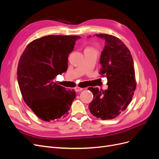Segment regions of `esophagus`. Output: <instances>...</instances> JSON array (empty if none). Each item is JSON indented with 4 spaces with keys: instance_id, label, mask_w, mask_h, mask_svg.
<instances>
[{
    "instance_id": "obj_1",
    "label": "esophagus",
    "mask_w": 159,
    "mask_h": 159,
    "mask_svg": "<svg viewBox=\"0 0 159 159\" xmlns=\"http://www.w3.org/2000/svg\"><path fill=\"white\" fill-rule=\"evenodd\" d=\"M75 89V91H77V92H78V91H82L84 89V88H80V87H77Z\"/></svg>"
}]
</instances>
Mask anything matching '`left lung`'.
Wrapping results in <instances>:
<instances>
[{
	"instance_id": "8db88e82",
	"label": "left lung",
	"mask_w": 159,
	"mask_h": 159,
	"mask_svg": "<svg viewBox=\"0 0 159 159\" xmlns=\"http://www.w3.org/2000/svg\"><path fill=\"white\" fill-rule=\"evenodd\" d=\"M96 36L105 40L100 56L99 74L107 78L108 88L103 91L88 88L93 95L89 109L97 118L113 119L126 109L135 91L133 60L128 48L118 38L106 34Z\"/></svg>"
}]
</instances>
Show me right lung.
<instances>
[{"label": "right lung", "mask_w": 159, "mask_h": 159, "mask_svg": "<svg viewBox=\"0 0 159 159\" xmlns=\"http://www.w3.org/2000/svg\"><path fill=\"white\" fill-rule=\"evenodd\" d=\"M78 36L49 35L27 45L18 61V82L22 98L38 117L57 121L68 114L75 98L54 83L56 76L68 69V58Z\"/></svg>", "instance_id": "right-lung-1"}]
</instances>
